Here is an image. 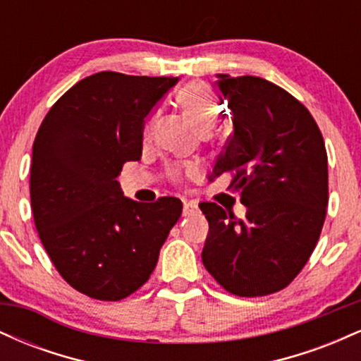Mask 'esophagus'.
<instances>
[{"instance_id":"34e87169","label":"esophagus","mask_w":361,"mask_h":361,"mask_svg":"<svg viewBox=\"0 0 361 361\" xmlns=\"http://www.w3.org/2000/svg\"><path fill=\"white\" fill-rule=\"evenodd\" d=\"M198 214V207L195 202H185L183 205V217H192V215Z\"/></svg>"}]
</instances>
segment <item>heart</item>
I'll use <instances>...</instances> for the list:
<instances>
[{"label": "heart", "mask_w": 361, "mask_h": 361, "mask_svg": "<svg viewBox=\"0 0 361 361\" xmlns=\"http://www.w3.org/2000/svg\"><path fill=\"white\" fill-rule=\"evenodd\" d=\"M178 102H180L181 109L186 111V115L193 120L195 126L200 128L202 132L212 130L222 117V111L219 109L217 102H215L214 93L202 82H190L185 88H181L180 93H178ZM156 120L157 114H152L147 118L142 132L144 140L151 139Z\"/></svg>", "instance_id": "obj_1"}]
</instances>
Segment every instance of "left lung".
Returning a JSON list of instances; mask_svg holds the SVG:
<instances>
[{"label": "left lung", "mask_w": 361, "mask_h": 361, "mask_svg": "<svg viewBox=\"0 0 361 361\" xmlns=\"http://www.w3.org/2000/svg\"><path fill=\"white\" fill-rule=\"evenodd\" d=\"M233 135L212 176H234L246 215L212 202L202 261L227 292L261 297L299 275L316 247L327 207V154L316 120L299 100L258 76L215 74Z\"/></svg>", "instance_id": "1"}]
</instances>
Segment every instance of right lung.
<instances>
[{"label": "right lung", "mask_w": 361, "mask_h": 361, "mask_svg": "<svg viewBox=\"0 0 361 361\" xmlns=\"http://www.w3.org/2000/svg\"><path fill=\"white\" fill-rule=\"evenodd\" d=\"M178 78L102 71L66 91L32 149L30 200L54 267L78 292L120 300L149 280L183 205L123 195V163L139 161L142 132Z\"/></svg>", "instance_id": "right-lung-1"}]
</instances>
